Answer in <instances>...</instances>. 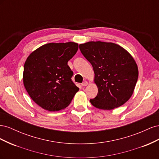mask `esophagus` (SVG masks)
<instances>
[{
  "label": "esophagus",
  "instance_id": "1",
  "mask_svg": "<svg viewBox=\"0 0 159 159\" xmlns=\"http://www.w3.org/2000/svg\"><path fill=\"white\" fill-rule=\"evenodd\" d=\"M88 81H84V82H83L82 84H81V85H82L83 87H85V86L88 85Z\"/></svg>",
  "mask_w": 159,
  "mask_h": 159
}]
</instances>
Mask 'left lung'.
I'll use <instances>...</instances> for the list:
<instances>
[{
  "label": "left lung",
  "instance_id": "left-lung-1",
  "mask_svg": "<svg viewBox=\"0 0 159 159\" xmlns=\"http://www.w3.org/2000/svg\"><path fill=\"white\" fill-rule=\"evenodd\" d=\"M84 57L92 65L98 93L90 102L96 108L111 110L131 97L138 79V67L133 56L112 42L91 41L80 44Z\"/></svg>",
  "mask_w": 159,
  "mask_h": 159
}]
</instances>
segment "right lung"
<instances>
[{"label": "right lung", "mask_w": 159, "mask_h": 159, "mask_svg": "<svg viewBox=\"0 0 159 159\" xmlns=\"http://www.w3.org/2000/svg\"><path fill=\"white\" fill-rule=\"evenodd\" d=\"M78 50V44L48 43L28 56L24 66L23 84L38 105L49 111L66 108L79 88L71 81L68 65Z\"/></svg>", "instance_id": "right-lung-1"}]
</instances>
